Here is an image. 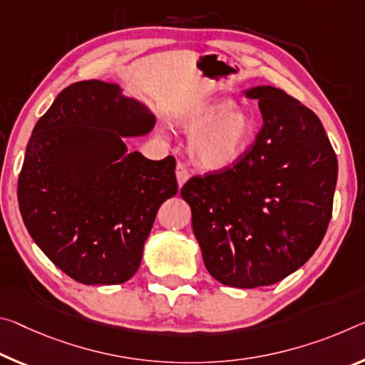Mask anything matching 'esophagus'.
I'll return each instance as SVG.
<instances>
[{
	"instance_id": "esophagus-1",
	"label": "esophagus",
	"mask_w": 365,
	"mask_h": 365,
	"mask_svg": "<svg viewBox=\"0 0 365 365\" xmlns=\"http://www.w3.org/2000/svg\"><path fill=\"white\" fill-rule=\"evenodd\" d=\"M177 182H178V187H183V183L188 180L190 177V172H188V167L183 164V162H178L177 164Z\"/></svg>"
}]
</instances>
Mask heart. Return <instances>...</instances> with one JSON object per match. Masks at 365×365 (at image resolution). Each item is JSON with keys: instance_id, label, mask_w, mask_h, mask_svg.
Returning <instances> with one entry per match:
<instances>
[{"instance_id": "b5f03b06", "label": "heart", "mask_w": 365, "mask_h": 365, "mask_svg": "<svg viewBox=\"0 0 365 365\" xmlns=\"http://www.w3.org/2000/svg\"><path fill=\"white\" fill-rule=\"evenodd\" d=\"M178 126L193 135L190 155L203 169H224L239 160L257 133V121L247 108L234 107L232 101L216 99L178 120Z\"/></svg>"}]
</instances>
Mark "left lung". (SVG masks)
I'll list each match as a JSON object with an SVG mask.
<instances>
[{
	"mask_svg": "<svg viewBox=\"0 0 365 365\" xmlns=\"http://www.w3.org/2000/svg\"><path fill=\"white\" fill-rule=\"evenodd\" d=\"M263 126L232 165L183 185L210 274L225 286H269L299 269L331 219L338 160L317 115L273 86L248 89Z\"/></svg>",
	"mask_w": 365,
	"mask_h": 365,
	"instance_id": "1",
	"label": "left lung"
}]
</instances>
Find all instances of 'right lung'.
Listing matches in <instances>:
<instances>
[{
	"label": "right lung",
	"instance_id": "right-lung-1",
	"mask_svg": "<svg viewBox=\"0 0 365 365\" xmlns=\"http://www.w3.org/2000/svg\"><path fill=\"white\" fill-rule=\"evenodd\" d=\"M154 115L117 84L63 89L29 140L17 201L34 242L83 284H121L141 264L159 206L178 192L175 159L128 153Z\"/></svg>",
	"mask_w": 365,
	"mask_h": 365
}]
</instances>
